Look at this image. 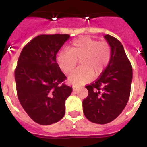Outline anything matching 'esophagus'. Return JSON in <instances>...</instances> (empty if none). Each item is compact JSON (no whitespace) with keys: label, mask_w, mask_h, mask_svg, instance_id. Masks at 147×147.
Returning a JSON list of instances; mask_svg holds the SVG:
<instances>
[{"label":"esophagus","mask_w":147,"mask_h":147,"mask_svg":"<svg viewBox=\"0 0 147 147\" xmlns=\"http://www.w3.org/2000/svg\"><path fill=\"white\" fill-rule=\"evenodd\" d=\"M73 90H74V91H75V92L77 91V90H78V88H77V87H75V86L73 87Z\"/></svg>","instance_id":"esophagus-1"}]
</instances>
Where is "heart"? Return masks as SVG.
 Segmentation results:
<instances>
[{
  "mask_svg": "<svg viewBox=\"0 0 147 147\" xmlns=\"http://www.w3.org/2000/svg\"><path fill=\"white\" fill-rule=\"evenodd\" d=\"M111 53L108 42L82 37L74 40L68 50L61 51L57 61L62 72L68 74L74 70L77 60H80V67L68 76V82L82 85L90 81L93 74H102L110 62Z\"/></svg>",
  "mask_w": 147,
  "mask_h": 147,
  "instance_id": "heart-1",
  "label": "heart"
}]
</instances>
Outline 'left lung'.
<instances>
[{"mask_svg":"<svg viewBox=\"0 0 147 147\" xmlns=\"http://www.w3.org/2000/svg\"><path fill=\"white\" fill-rule=\"evenodd\" d=\"M111 48L108 65L95 82L87 85L88 96L83 100V113L93 123L105 124L119 116L130 95L132 68L122 44L115 37L105 36Z\"/></svg>","mask_w":147,"mask_h":147,"instance_id":"1","label":"left lung"}]
</instances>
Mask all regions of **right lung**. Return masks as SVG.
I'll return each mask as SVG.
<instances>
[{"instance_id": "1", "label": "right lung", "mask_w": 147, "mask_h": 147, "mask_svg": "<svg viewBox=\"0 0 147 147\" xmlns=\"http://www.w3.org/2000/svg\"><path fill=\"white\" fill-rule=\"evenodd\" d=\"M68 34H42L24 46L15 71L17 93L23 108L37 124L50 125L65 113V100L72 88L56 61Z\"/></svg>"}]
</instances>
